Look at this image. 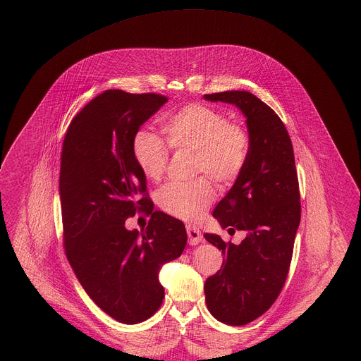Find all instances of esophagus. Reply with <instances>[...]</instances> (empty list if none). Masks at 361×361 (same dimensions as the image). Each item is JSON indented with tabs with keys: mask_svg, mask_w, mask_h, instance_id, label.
Segmentation results:
<instances>
[{
	"mask_svg": "<svg viewBox=\"0 0 361 361\" xmlns=\"http://www.w3.org/2000/svg\"><path fill=\"white\" fill-rule=\"evenodd\" d=\"M186 231H188V238H189V245L192 246H196L202 242L203 239V235L200 232V229L197 226H193V225H188L186 226Z\"/></svg>",
	"mask_w": 361,
	"mask_h": 361,
	"instance_id": "1",
	"label": "esophagus"
}]
</instances>
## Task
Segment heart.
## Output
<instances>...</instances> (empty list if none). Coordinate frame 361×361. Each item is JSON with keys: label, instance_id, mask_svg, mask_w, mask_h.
Segmentation results:
<instances>
[{"label": "heart", "instance_id": "obj_1", "mask_svg": "<svg viewBox=\"0 0 361 361\" xmlns=\"http://www.w3.org/2000/svg\"><path fill=\"white\" fill-rule=\"evenodd\" d=\"M171 149L196 154V172L208 173L222 185L233 183L249 158V136L224 112L204 104H189L164 121ZM133 158L142 173L159 180L166 169L169 150L152 132L139 130L132 140ZM216 197L212 179L203 176L189 183H169L157 193L159 208L183 221H197Z\"/></svg>", "mask_w": 361, "mask_h": 361}]
</instances>
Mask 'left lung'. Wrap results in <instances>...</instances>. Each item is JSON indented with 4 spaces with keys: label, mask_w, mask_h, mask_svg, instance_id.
Instances as JSON below:
<instances>
[{
    "label": "left lung",
    "mask_w": 361,
    "mask_h": 361,
    "mask_svg": "<svg viewBox=\"0 0 361 361\" xmlns=\"http://www.w3.org/2000/svg\"><path fill=\"white\" fill-rule=\"evenodd\" d=\"M204 99L236 105L249 132L246 166L212 212L222 228L247 236L233 245L204 235L225 257L206 281L207 307L218 321L238 326L262 315L285 285L300 224L299 180L289 133L271 106L239 90Z\"/></svg>",
    "instance_id": "left-lung-1"
}]
</instances>
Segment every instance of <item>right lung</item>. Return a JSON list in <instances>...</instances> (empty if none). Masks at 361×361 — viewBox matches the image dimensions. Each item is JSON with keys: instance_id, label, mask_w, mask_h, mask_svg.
I'll use <instances>...</instances> for the list:
<instances>
[{"instance_id": "obj_1", "label": "right lung", "mask_w": 361, "mask_h": 361, "mask_svg": "<svg viewBox=\"0 0 361 361\" xmlns=\"http://www.w3.org/2000/svg\"><path fill=\"white\" fill-rule=\"evenodd\" d=\"M168 102L155 93L105 90L72 119L63 139L59 197L68 261L90 299L114 319L137 324L164 299L158 274L179 257L185 225L153 211L145 196L132 140L139 128ZM146 207V231H128L124 221Z\"/></svg>"}]
</instances>
